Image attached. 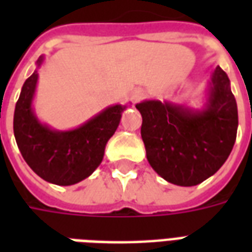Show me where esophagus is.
Here are the masks:
<instances>
[{"instance_id": "34e87169", "label": "esophagus", "mask_w": 252, "mask_h": 252, "mask_svg": "<svg viewBox=\"0 0 252 252\" xmlns=\"http://www.w3.org/2000/svg\"><path fill=\"white\" fill-rule=\"evenodd\" d=\"M143 97H144V92L140 90V89H137V90H135V92L131 94V101L133 102V104H137Z\"/></svg>"}]
</instances>
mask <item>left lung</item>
Returning a JSON list of instances; mask_svg holds the SVG:
<instances>
[{
    "label": "left lung",
    "instance_id": "1",
    "mask_svg": "<svg viewBox=\"0 0 252 252\" xmlns=\"http://www.w3.org/2000/svg\"><path fill=\"white\" fill-rule=\"evenodd\" d=\"M142 139L148 163L170 184L194 186L227 160L238 132V105L220 66L212 72L201 108L171 101L144 99Z\"/></svg>",
    "mask_w": 252,
    "mask_h": 252
}]
</instances>
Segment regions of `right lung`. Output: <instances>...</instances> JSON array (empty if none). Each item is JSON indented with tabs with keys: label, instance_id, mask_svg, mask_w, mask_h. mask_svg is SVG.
Here are the masks:
<instances>
[{
	"label": "right lung",
	"instance_id": "obj_1",
	"mask_svg": "<svg viewBox=\"0 0 252 252\" xmlns=\"http://www.w3.org/2000/svg\"><path fill=\"white\" fill-rule=\"evenodd\" d=\"M41 55L36 68L23 85L14 108L13 131L23 158L40 178L70 186L94 173L104 159L106 143L120 124L126 105H110L72 129H55L40 121L33 108Z\"/></svg>",
	"mask_w": 252,
	"mask_h": 252
}]
</instances>
